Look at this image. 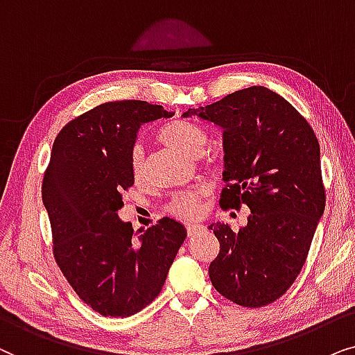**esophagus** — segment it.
I'll return each instance as SVG.
<instances>
[{
  "label": "esophagus",
  "instance_id": "34e87169",
  "mask_svg": "<svg viewBox=\"0 0 355 355\" xmlns=\"http://www.w3.org/2000/svg\"><path fill=\"white\" fill-rule=\"evenodd\" d=\"M202 230H205V225H201V224H188L187 225L188 237H193V235L200 234V232H202Z\"/></svg>",
  "mask_w": 355,
  "mask_h": 355
}]
</instances>
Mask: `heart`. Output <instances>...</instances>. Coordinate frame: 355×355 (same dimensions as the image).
<instances>
[{"label": "heart", "instance_id": "heart-1", "mask_svg": "<svg viewBox=\"0 0 355 355\" xmlns=\"http://www.w3.org/2000/svg\"><path fill=\"white\" fill-rule=\"evenodd\" d=\"M159 139L162 143L172 146L177 150L183 154L191 155V157H198L205 153L207 146L206 131L190 121H172L165 128L160 130ZM130 168L131 175L136 182L143 180L144 178V153L141 146H135L133 153H131L130 159ZM206 195L205 187H193L188 190H182L173 193L165 202L164 209L168 212L170 216L178 217L183 220L196 219L202 211V198Z\"/></svg>", "mask_w": 355, "mask_h": 355}]
</instances>
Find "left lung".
<instances>
[{
    "label": "left lung",
    "instance_id": "1",
    "mask_svg": "<svg viewBox=\"0 0 355 355\" xmlns=\"http://www.w3.org/2000/svg\"><path fill=\"white\" fill-rule=\"evenodd\" d=\"M224 130L222 209L252 211L235 234L212 224L219 253L209 264L214 289L234 304L259 309L294 284L324 211L320 144L310 123L279 94L253 86L190 108Z\"/></svg>",
    "mask_w": 355,
    "mask_h": 355
}]
</instances>
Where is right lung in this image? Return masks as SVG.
<instances>
[{
	"mask_svg": "<svg viewBox=\"0 0 355 355\" xmlns=\"http://www.w3.org/2000/svg\"><path fill=\"white\" fill-rule=\"evenodd\" d=\"M168 116L143 101L107 102L55 138L42 182L53 257L79 299L103 316L125 318L149 305L185 242V227L170 217L135 234L116 214L135 183L130 159L141 125Z\"/></svg>",
	"mask_w": 355,
	"mask_h": 355,
	"instance_id": "add662e5",
	"label": "right lung"
}]
</instances>
